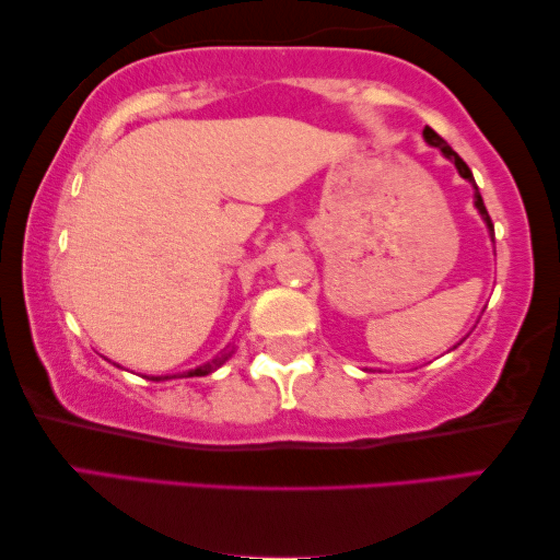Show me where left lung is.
Returning <instances> with one entry per match:
<instances>
[{
	"label": "left lung",
	"instance_id": "8db88e82",
	"mask_svg": "<svg viewBox=\"0 0 560 560\" xmlns=\"http://www.w3.org/2000/svg\"><path fill=\"white\" fill-rule=\"evenodd\" d=\"M424 139H427V143L429 145H434V149H439V151H442L444 155H446V159L448 161H452L454 163V166H456V171H459V176L462 178H466V180H469L471 183V186L476 188V180H474V176H471V171H469V166H466V163H464V159H462V155L459 153H456L454 149H452V145H448L444 139H442V136H439L436 131H432V128H424ZM474 206H476V210H479V213H481V218H483V223H487L489 225V231L493 233V223H491V218H489V210H487V206H483V198H481V194H479V188H476L474 190Z\"/></svg>",
	"mask_w": 560,
	"mask_h": 560
}]
</instances>
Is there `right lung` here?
Wrapping results in <instances>:
<instances>
[{"label":"right lung","instance_id":"obj_1","mask_svg":"<svg viewBox=\"0 0 560 560\" xmlns=\"http://www.w3.org/2000/svg\"><path fill=\"white\" fill-rule=\"evenodd\" d=\"M228 357H231V352L223 350V352H220L218 357H213V360H210V362H206V364L196 366V370H188V372H183L180 377H206V374L215 372L218 366L228 360ZM151 380H153V382H161V380H176V374H173V377H151Z\"/></svg>","mask_w":560,"mask_h":560}]
</instances>
